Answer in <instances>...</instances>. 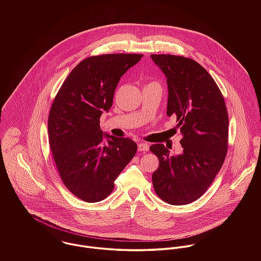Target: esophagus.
<instances>
[{
  "mask_svg": "<svg viewBox=\"0 0 261 261\" xmlns=\"http://www.w3.org/2000/svg\"><path fill=\"white\" fill-rule=\"evenodd\" d=\"M148 149H149V145L147 143L142 142V143L139 144V150L140 151H147Z\"/></svg>",
  "mask_w": 261,
  "mask_h": 261,
  "instance_id": "34e87169",
  "label": "esophagus"
}]
</instances>
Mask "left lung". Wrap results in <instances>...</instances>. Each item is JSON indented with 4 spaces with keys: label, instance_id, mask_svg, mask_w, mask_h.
Segmentation results:
<instances>
[{
    "label": "left lung",
    "instance_id": "8db88e82",
    "mask_svg": "<svg viewBox=\"0 0 261 261\" xmlns=\"http://www.w3.org/2000/svg\"><path fill=\"white\" fill-rule=\"evenodd\" d=\"M167 77V115H175L183 153L170 155L162 144L149 150L160 162L152 173L155 194L171 205L199 199L220 171L228 149V112L223 95L207 70L184 56L151 54Z\"/></svg>",
    "mask_w": 261,
    "mask_h": 261
}]
</instances>
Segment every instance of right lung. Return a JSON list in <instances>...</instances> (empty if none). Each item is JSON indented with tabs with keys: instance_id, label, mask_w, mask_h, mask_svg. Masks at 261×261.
Masks as SVG:
<instances>
[{
	"instance_id": "add662e5",
	"label": "right lung",
	"mask_w": 261,
	"mask_h": 261,
	"mask_svg": "<svg viewBox=\"0 0 261 261\" xmlns=\"http://www.w3.org/2000/svg\"><path fill=\"white\" fill-rule=\"evenodd\" d=\"M143 54H103L82 60L67 76L48 117L50 149L65 187L80 200L99 202L135 156L128 138L102 134L100 115L112 106L117 83ZM108 143H102L103 137Z\"/></svg>"
}]
</instances>
